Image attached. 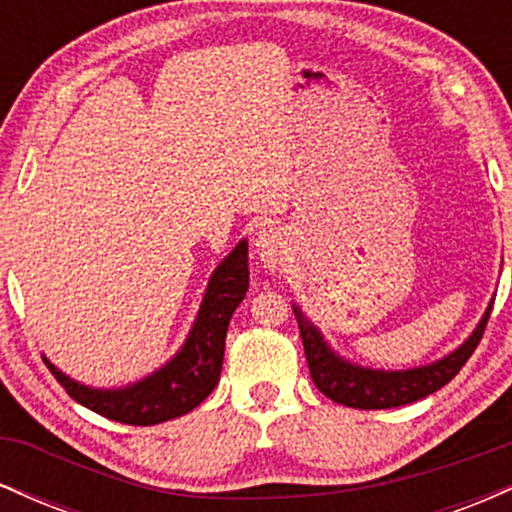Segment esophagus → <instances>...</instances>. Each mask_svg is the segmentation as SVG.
I'll list each match as a JSON object with an SVG mask.
<instances>
[{
    "instance_id": "34e87169",
    "label": "esophagus",
    "mask_w": 512,
    "mask_h": 512,
    "mask_svg": "<svg viewBox=\"0 0 512 512\" xmlns=\"http://www.w3.org/2000/svg\"><path fill=\"white\" fill-rule=\"evenodd\" d=\"M284 248H286V240L281 236L279 228L264 226L257 231L255 252L264 267H276V264L284 260Z\"/></svg>"
}]
</instances>
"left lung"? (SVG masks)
I'll return each mask as SVG.
<instances>
[{
  "instance_id": "left-lung-1",
  "label": "left lung",
  "mask_w": 512,
  "mask_h": 512,
  "mask_svg": "<svg viewBox=\"0 0 512 512\" xmlns=\"http://www.w3.org/2000/svg\"><path fill=\"white\" fill-rule=\"evenodd\" d=\"M491 310L493 305H489V310L481 317L477 330H474L472 337L455 354L445 356L443 361L433 363V366L399 370V373L366 370L344 363L342 358H337L327 349L320 332L305 322V317L298 313V308L293 313H296L298 327H301L303 351L310 368V378H313L315 387L322 395L351 409H392L416 402V399H424L440 390L443 385H448L479 346L481 337H484L486 322L491 317Z\"/></svg>"
}]
</instances>
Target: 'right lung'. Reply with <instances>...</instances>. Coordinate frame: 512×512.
Returning a JSON list of instances; mask_svg holds the SVG:
<instances>
[{
    "mask_svg": "<svg viewBox=\"0 0 512 512\" xmlns=\"http://www.w3.org/2000/svg\"><path fill=\"white\" fill-rule=\"evenodd\" d=\"M248 281V243H240L211 276L202 310L180 354L166 368L127 390H91L69 380L48 358L43 361L69 397L105 419L129 426H154L175 419L199 407L219 385L228 322L245 298Z\"/></svg>",
    "mask_w": 512,
    "mask_h": 512,
    "instance_id": "obj_1",
    "label": "right lung"
}]
</instances>
